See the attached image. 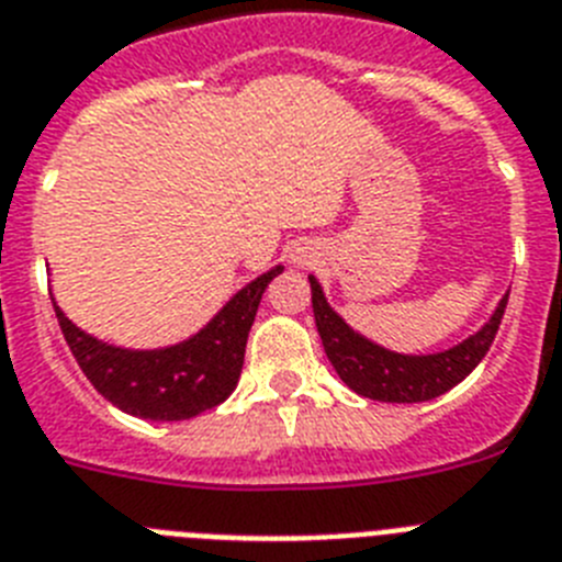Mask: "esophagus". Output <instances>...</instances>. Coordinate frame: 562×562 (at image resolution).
I'll return each instance as SVG.
<instances>
[{"label": "esophagus", "instance_id": "esophagus-1", "mask_svg": "<svg viewBox=\"0 0 562 562\" xmlns=\"http://www.w3.org/2000/svg\"><path fill=\"white\" fill-rule=\"evenodd\" d=\"M291 262H294L296 268H305L314 262V254H311L308 248H294V251H291Z\"/></svg>", "mask_w": 562, "mask_h": 562}]
</instances>
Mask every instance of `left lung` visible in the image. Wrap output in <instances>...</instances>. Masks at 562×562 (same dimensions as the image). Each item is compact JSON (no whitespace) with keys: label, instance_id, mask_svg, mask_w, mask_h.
Listing matches in <instances>:
<instances>
[{"label":"left lung","instance_id":"obj_1","mask_svg":"<svg viewBox=\"0 0 562 562\" xmlns=\"http://www.w3.org/2000/svg\"><path fill=\"white\" fill-rule=\"evenodd\" d=\"M308 282L316 330H319L325 353H328L339 379L359 396L387 404L429 402V398L441 396L458 382H463L490 350L497 325L504 319L506 300H509V294H506L497 302L495 314L490 316L484 328L452 345V348L413 356L382 348V345H375L368 336L350 328L348 322L328 305L319 280L311 274Z\"/></svg>","mask_w":562,"mask_h":562}]
</instances>
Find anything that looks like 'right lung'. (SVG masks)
<instances>
[{
  "mask_svg": "<svg viewBox=\"0 0 562 562\" xmlns=\"http://www.w3.org/2000/svg\"><path fill=\"white\" fill-rule=\"evenodd\" d=\"M282 266L243 285L212 319L189 339L166 348H121L81 330L56 308L58 325L76 356L78 368L101 396L135 418L183 422L217 407L240 382L248 330L260 308L268 282Z\"/></svg>",
  "mask_w": 562,
  "mask_h": 562,
  "instance_id": "obj_1",
  "label": "right lung"
}]
</instances>
